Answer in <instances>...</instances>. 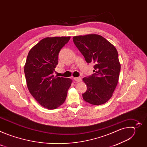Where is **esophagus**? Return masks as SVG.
Segmentation results:
<instances>
[{
	"label": "esophagus",
	"instance_id": "1",
	"mask_svg": "<svg viewBox=\"0 0 147 147\" xmlns=\"http://www.w3.org/2000/svg\"><path fill=\"white\" fill-rule=\"evenodd\" d=\"M74 80L77 82H80L81 81V77H74Z\"/></svg>",
	"mask_w": 147,
	"mask_h": 147
}]
</instances>
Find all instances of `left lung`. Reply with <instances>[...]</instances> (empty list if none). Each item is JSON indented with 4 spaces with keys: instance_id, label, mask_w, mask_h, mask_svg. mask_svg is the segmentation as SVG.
Instances as JSON below:
<instances>
[{
    "instance_id": "8db88e82",
    "label": "left lung",
    "mask_w": 147,
    "mask_h": 147,
    "mask_svg": "<svg viewBox=\"0 0 147 147\" xmlns=\"http://www.w3.org/2000/svg\"><path fill=\"white\" fill-rule=\"evenodd\" d=\"M74 44L88 63H94V74L83 78L87 90L84 100L100 105L112 97L119 78L120 63L116 48L103 36L97 34L75 36Z\"/></svg>"
}]
</instances>
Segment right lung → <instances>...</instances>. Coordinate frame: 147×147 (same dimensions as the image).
Returning <instances> with one entry per match:
<instances>
[{
  "label": "right lung",
  "instance_id": "1",
  "mask_svg": "<svg viewBox=\"0 0 147 147\" xmlns=\"http://www.w3.org/2000/svg\"><path fill=\"white\" fill-rule=\"evenodd\" d=\"M70 36L47 37L30 51L24 66L28 89L35 100L48 109H55L64 103L72 80L54 77L60 49Z\"/></svg>",
  "mask_w": 147,
  "mask_h": 147
}]
</instances>
